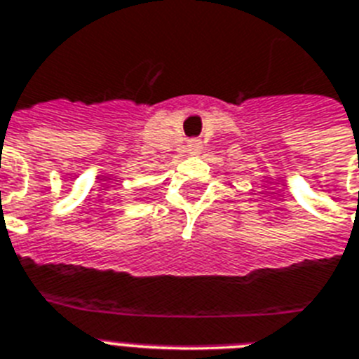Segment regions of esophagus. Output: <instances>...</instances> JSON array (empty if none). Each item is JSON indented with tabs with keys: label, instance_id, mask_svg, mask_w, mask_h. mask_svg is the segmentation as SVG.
I'll list each match as a JSON object with an SVG mask.
<instances>
[{
	"label": "esophagus",
	"instance_id": "obj_1",
	"mask_svg": "<svg viewBox=\"0 0 359 359\" xmlns=\"http://www.w3.org/2000/svg\"><path fill=\"white\" fill-rule=\"evenodd\" d=\"M187 152L192 154V156H196V154L201 152V143L200 141H196V139H192V141H189V144H187Z\"/></svg>",
	"mask_w": 359,
	"mask_h": 359
}]
</instances>
